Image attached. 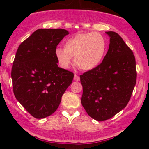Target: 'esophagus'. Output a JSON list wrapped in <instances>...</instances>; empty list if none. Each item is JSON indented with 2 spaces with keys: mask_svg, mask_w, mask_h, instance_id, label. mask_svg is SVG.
Here are the masks:
<instances>
[{
  "mask_svg": "<svg viewBox=\"0 0 149 149\" xmlns=\"http://www.w3.org/2000/svg\"><path fill=\"white\" fill-rule=\"evenodd\" d=\"M74 80L76 81H80V78H79V76H78L77 74H75Z\"/></svg>",
  "mask_w": 149,
  "mask_h": 149,
  "instance_id": "34e87169",
  "label": "esophagus"
}]
</instances>
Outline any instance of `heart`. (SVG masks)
Listing matches in <instances>:
<instances>
[{
    "mask_svg": "<svg viewBox=\"0 0 149 149\" xmlns=\"http://www.w3.org/2000/svg\"><path fill=\"white\" fill-rule=\"evenodd\" d=\"M64 47L56 48L55 52L61 67L69 68L72 58H75L78 67L88 70L102 63L106 53L107 42L100 33H77L66 40Z\"/></svg>",
    "mask_w": 149,
    "mask_h": 149,
    "instance_id": "b5f03b06",
    "label": "heart"
}]
</instances>
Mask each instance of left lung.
I'll return each instance as SVG.
<instances>
[{
	"label": "left lung",
	"instance_id": "left-lung-1",
	"mask_svg": "<svg viewBox=\"0 0 149 149\" xmlns=\"http://www.w3.org/2000/svg\"><path fill=\"white\" fill-rule=\"evenodd\" d=\"M109 49L102 62L80 76L81 104L97 121L110 119L127 104L136 83V58L118 33L107 31Z\"/></svg>",
	"mask_w": 149,
	"mask_h": 149
}]
</instances>
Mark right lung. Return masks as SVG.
<instances>
[{
  "label": "right lung",
  "instance_id": "right-lung-1",
  "mask_svg": "<svg viewBox=\"0 0 149 149\" xmlns=\"http://www.w3.org/2000/svg\"><path fill=\"white\" fill-rule=\"evenodd\" d=\"M68 31L63 29H40L22 42L11 69L16 100L34 118L49 116L73 79V72L58 65L57 45Z\"/></svg>",
  "mask_w": 149,
  "mask_h": 149
}]
</instances>
